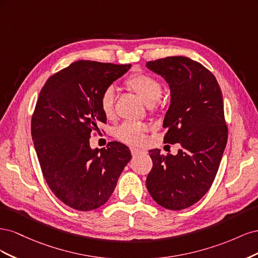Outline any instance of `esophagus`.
<instances>
[{"label": "esophagus", "mask_w": 258, "mask_h": 258, "mask_svg": "<svg viewBox=\"0 0 258 258\" xmlns=\"http://www.w3.org/2000/svg\"><path fill=\"white\" fill-rule=\"evenodd\" d=\"M130 151H131V154H132V156H139V155H144V154H146V151H144V150H140V148H137V147H131L130 148Z\"/></svg>", "instance_id": "34e87169"}]
</instances>
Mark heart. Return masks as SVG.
Segmentation results:
<instances>
[{
  "label": "heart",
  "mask_w": 258,
  "mask_h": 258,
  "mask_svg": "<svg viewBox=\"0 0 258 258\" xmlns=\"http://www.w3.org/2000/svg\"><path fill=\"white\" fill-rule=\"evenodd\" d=\"M127 87L139 96L147 105H154L162 95V85L155 77L147 74H135L124 82ZM100 108L105 117H112L115 111V89L112 86L103 90L100 97ZM146 126L142 122L127 121L116 129V137L129 144L143 141Z\"/></svg>",
  "instance_id": "1"
}]
</instances>
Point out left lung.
<instances>
[{
    "mask_svg": "<svg viewBox=\"0 0 258 258\" xmlns=\"http://www.w3.org/2000/svg\"><path fill=\"white\" fill-rule=\"evenodd\" d=\"M146 67L170 87L163 141L181 145L176 155H162L157 148L148 152L153 168L146 187L159 206L183 210L208 192L227 144L222 91L208 69L187 57L148 61Z\"/></svg>",
    "mask_w": 258,
    "mask_h": 258,
    "instance_id": "8db88e82",
    "label": "left lung"
}]
</instances>
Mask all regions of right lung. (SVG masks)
I'll use <instances>...</instances> for the list:
<instances>
[{
    "label": "right lung",
    "mask_w": 258,
    "mask_h": 258,
    "mask_svg": "<svg viewBox=\"0 0 258 258\" xmlns=\"http://www.w3.org/2000/svg\"><path fill=\"white\" fill-rule=\"evenodd\" d=\"M131 64L79 60L43 86L31 120V134L43 175L64 205L79 211L103 206L131 159L119 142L92 150L91 132L106 117L100 108L105 88Z\"/></svg>",
    "instance_id": "1"
}]
</instances>
